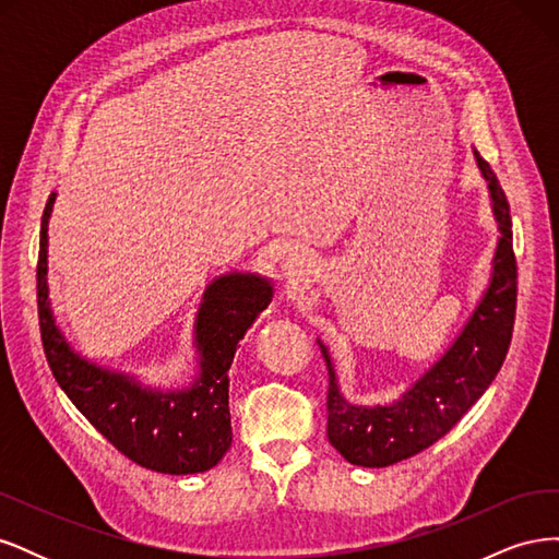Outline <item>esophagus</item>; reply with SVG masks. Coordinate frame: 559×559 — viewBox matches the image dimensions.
<instances>
[{
    "label": "esophagus",
    "mask_w": 559,
    "mask_h": 559,
    "mask_svg": "<svg viewBox=\"0 0 559 559\" xmlns=\"http://www.w3.org/2000/svg\"><path fill=\"white\" fill-rule=\"evenodd\" d=\"M282 267H284L286 280H289L292 284L308 282L310 275H312V270H314L312 261L306 257V253H300V251H292L289 257L284 259V265H282Z\"/></svg>",
    "instance_id": "esophagus-1"
}]
</instances>
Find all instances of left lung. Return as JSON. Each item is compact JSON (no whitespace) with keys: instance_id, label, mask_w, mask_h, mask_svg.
I'll use <instances>...</instances> for the list:
<instances>
[{"instance_id":"1","label":"left lung","mask_w":559,"mask_h":559,"mask_svg":"<svg viewBox=\"0 0 559 559\" xmlns=\"http://www.w3.org/2000/svg\"><path fill=\"white\" fill-rule=\"evenodd\" d=\"M473 154L487 179L501 238L492 261V280L452 347L399 401L366 408L343 399L329 352L319 343L329 368L326 436L354 466H392L433 445L485 394L509 352L518 300L511 207L492 167L478 151Z\"/></svg>"}]
</instances>
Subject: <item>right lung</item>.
<instances>
[{"instance_id":"1","label":"right lung","mask_w":559,"mask_h":559,"mask_svg":"<svg viewBox=\"0 0 559 559\" xmlns=\"http://www.w3.org/2000/svg\"><path fill=\"white\" fill-rule=\"evenodd\" d=\"M53 202L56 193H50L41 216L37 306L46 361L62 392L134 464L170 476L216 466L233 443L228 368L247 329L273 300V284L251 273L214 280L195 319L200 376L179 392L144 386L79 357L56 326L46 286V233Z\"/></svg>"}]
</instances>
